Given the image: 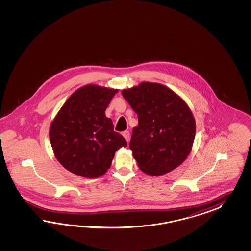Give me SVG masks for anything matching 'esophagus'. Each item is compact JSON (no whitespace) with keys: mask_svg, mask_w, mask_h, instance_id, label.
Returning a JSON list of instances; mask_svg holds the SVG:
<instances>
[{"mask_svg":"<svg viewBox=\"0 0 251 251\" xmlns=\"http://www.w3.org/2000/svg\"><path fill=\"white\" fill-rule=\"evenodd\" d=\"M122 135H123V137L127 140V142H129V138H130V134H129V130H125V131H123V132H122Z\"/></svg>","mask_w":251,"mask_h":251,"instance_id":"1","label":"esophagus"}]
</instances>
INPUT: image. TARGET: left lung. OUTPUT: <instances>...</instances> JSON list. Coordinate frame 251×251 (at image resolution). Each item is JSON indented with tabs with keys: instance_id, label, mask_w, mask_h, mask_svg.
Returning <instances> with one entry per match:
<instances>
[{
	"instance_id": "1",
	"label": "left lung",
	"mask_w": 251,
	"mask_h": 251,
	"mask_svg": "<svg viewBox=\"0 0 251 251\" xmlns=\"http://www.w3.org/2000/svg\"><path fill=\"white\" fill-rule=\"evenodd\" d=\"M122 94L138 115L129 148L140 169L160 176L181 165L196 133L195 120L186 102L167 86L149 82Z\"/></svg>"
}]
</instances>
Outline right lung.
<instances>
[{
    "label": "right lung",
    "mask_w": 251,
    "mask_h": 251,
    "mask_svg": "<svg viewBox=\"0 0 251 251\" xmlns=\"http://www.w3.org/2000/svg\"><path fill=\"white\" fill-rule=\"evenodd\" d=\"M118 91L84 85L73 93L54 118L50 141L56 158L70 172L88 178L101 176L111 166L115 152L127 146L105 114Z\"/></svg>",
    "instance_id": "1"
}]
</instances>
